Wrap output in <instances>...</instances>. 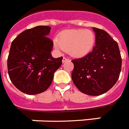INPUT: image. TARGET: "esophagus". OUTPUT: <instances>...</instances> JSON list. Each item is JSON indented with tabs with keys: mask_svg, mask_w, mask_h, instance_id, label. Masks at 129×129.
<instances>
[{
	"mask_svg": "<svg viewBox=\"0 0 129 129\" xmlns=\"http://www.w3.org/2000/svg\"><path fill=\"white\" fill-rule=\"evenodd\" d=\"M67 61H70V59L66 58V57H63V58H62V62L64 63V62H67Z\"/></svg>",
	"mask_w": 129,
	"mask_h": 129,
	"instance_id": "esophagus-1",
	"label": "esophagus"
}]
</instances>
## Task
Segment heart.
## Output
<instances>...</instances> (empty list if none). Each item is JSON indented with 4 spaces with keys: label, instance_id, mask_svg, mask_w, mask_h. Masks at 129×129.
Here are the masks:
<instances>
[{
    "label": "heart",
    "instance_id": "heart-1",
    "mask_svg": "<svg viewBox=\"0 0 129 129\" xmlns=\"http://www.w3.org/2000/svg\"><path fill=\"white\" fill-rule=\"evenodd\" d=\"M95 41V35L90 30H67L60 34L55 47L68 50L71 56L82 57L92 50Z\"/></svg>",
    "mask_w": 129,
    "mask_h": 129
}]
</instances>
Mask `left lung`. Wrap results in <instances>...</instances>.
I'll return each instance as SVG.
<instances>
[{"label":"left lung","instance_id":"8db88e82","mask_svg":"<svg viewBox=\"0 0 129 129\" xmlns=\"http://www.w3.org/2000/svg\"><path fill=\"white\" fill-rule=\"evenodd\" d=\"M96 44L92 52L82 58L73 59L71 75L81 92L98 96L109 90L118 81L122 58L118 44L105 30L93 27Z\"/></svg>","mask_w":129,"mask_h":129}]
</instances>
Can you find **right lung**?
Returning a JSON list of instances; mask_svg holds the SVG:
<instances>
[{"instance_id": "1", "label": "right lung", "mask_w": 129, "mask_h": 129, "mask_svg": "<svg viewBox=\"0 0 129 129\" xmlns=\"http://www.w3.org/2000/svg\"><path fill=\"white\" fill-rule=\"evenodd\" d=\"M50 26H37L22 32L12 42L7 67L11 82L27 94L47 90L54 72L61 66L62 56L53 58V42L47 36Z\"/></svg>"}]
</instances>
